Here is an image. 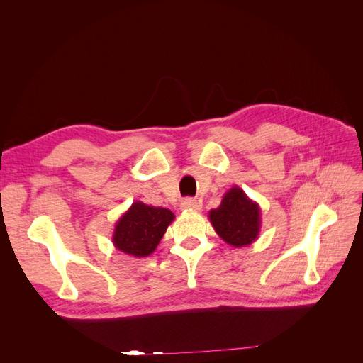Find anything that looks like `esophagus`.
<instances>
[{
	"label": "esophagus",
	"mask_w": 363,
	"mask_h": 363,
	"mask_svg": "<svg viewBox=\"0 0 363 363\" xmlns=\"http://www.w3.org/2000/svg\"><path fill=\"white\" fill-rule=\"evenodd\" d=\"M180 207L183 208V211H200L201 208V204L194 200V199H184L180 204Z\"/></svg>",
	"instance_id": "obj_1"
}]
</instances>
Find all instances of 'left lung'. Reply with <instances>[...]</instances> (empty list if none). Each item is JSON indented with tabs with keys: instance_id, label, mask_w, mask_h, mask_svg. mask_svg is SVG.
Segmentation results:
<instances>
[{
	"instance_id": "8db88e82",
	"label": "left lung",
	"mask_w": 363,
	"mask_h": 363,
	"mask_svg": "<svg viewBox=\"0 0 363 363\" xmlns=\"http://www.w3.org/2000/svg\"><path fill=\"white\" fill-rule=\"evenodd\" d=\"M208 221L224 242L236 248L247 247L260 233V206L239 186H233L224 194L219 207L208 212Z\"/></svg>"
}]
</instances>
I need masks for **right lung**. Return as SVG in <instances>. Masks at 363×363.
Wrapping results in <instances>:
<instances>
[{
    "instance_id": "add662e5",
    "label": "right lung",
    "mask_w": 363,
    "mask_h": 363,
    "mask_svg": "<svg viewBox=\"0 0 363 363\" xmlns=\"http://www.w3.org/2000/svg\"><path fill=\"white\" fill-rule=\"evenodd\" d=\"M174 218L169 208L135 201L116 221L112 242L124 255L148 257L157 248Z\"/></svg>"
}]
</instances>
